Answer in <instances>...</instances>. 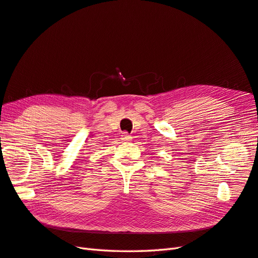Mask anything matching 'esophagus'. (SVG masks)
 <instances>
[{
  "label": "esophagus",
  "instance_id": "34e87169",
  "mask_svg": "<svg viewBox=\"0 0 258 258\" xmlns=\"http://www.w3.org/2000/svg\"><path fill=\"white\" fill-rule=\"evenodd\" d=\"M121 140L123 141V142H128V141H131L132 140V137H131V135H128L127 133H124L121 135Z\"/></svg>",
  "mask_w": 258,
  "mask_h": 258
}]
</instances>
